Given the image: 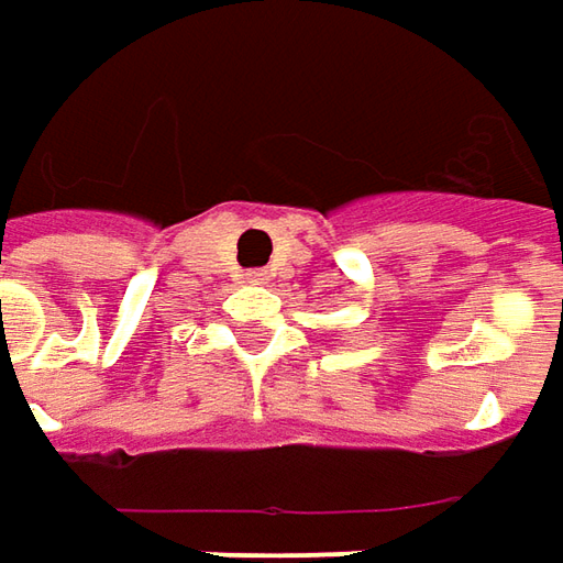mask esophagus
<instances>
[{
    "mask_svg": "<svg viewBox=\"0 0 563 563\" xmlns=\"http://www.w3.org/2000/svg\"><path fill=\"white\" fill-rule=\"evenodd\" d=\"M244 278H247L251 285H266V282H269V273H266V269H247Z\"/></svg>",
    "mask_w": 563,
    "mask_h": 563,
    "instance_id": "obj_1",
    "label": "esophagus"
}]
</instances>
